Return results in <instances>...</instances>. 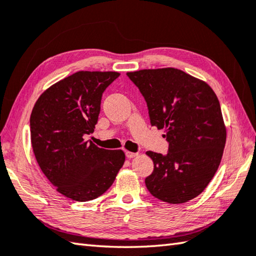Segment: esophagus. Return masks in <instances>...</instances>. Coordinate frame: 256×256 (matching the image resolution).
I'll list each match as a JSON object with an SVG mask.
<instances>
[{
	"mask_svg": "<svg viewBox=\"0 0 256 256\" xmlns=\"http://www.w3.org/2000/svg\"><path fill=\"white\" fill-rule=\"evenodd\" d=\"M125 155H126L128 158H135V156H138V153H134V152H128V151H126V152H125Z\"/></svg>",
	"mask_w": 256,
	"mask_h": 256,
	"instance_id": "esophagus-1",
	"label": "esophagus"
}]
</instances>
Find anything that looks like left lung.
Instances as JSON below:
<instances>
[{
  "label": "left lung",
  "instance_id": "left-lung-1",
  "mask_svg": "<svg viewBox=\"0 0 256 256\" xmlns=\"http://www.w3.org/2000/svg\"><path fill=\"white\" fill-rule=\"evenodd\" d=\"M126 75L146 101L152 126L166 131L168 154L146 152L154 163L145 178L148 190L170 204L196 198L216 173L226 142L216 94L208 84L173 68Z\"/></svg>",
  "mask_w": 256,
  "mask_h": 256
}]
</instances>
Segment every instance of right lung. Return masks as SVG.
Wrapping results in <instances>:
<instances>
[{
  "label": "right lung",
  "mask_w": 256,
  "mask_h": 256,
  "mask_svg": "<svg viewBox=\"0 0 256 256\" xmlns=\"http://www.w3.org/2000/svg\"><path fill=\"white\" fill-rule=\"evenodd\" d=\"M118 72L80 71L50 86L38 98L30 118L35 158L58 193L86 202L106 192L123 166L122 150L100 148L93 133L102 94Z\"/></svg>",
  "instance_id": "1"
}]
</instances>
